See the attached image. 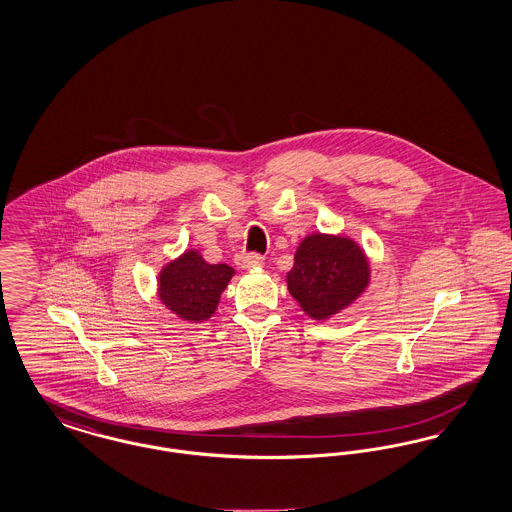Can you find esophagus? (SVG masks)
<instances>
[{
	"instance_id": "esophagus-1",
	"label": "esophagus",
	"mask_w": 512,
	"mask_h": 512,
	"mask_svg": "<svg viewBox=\"0 0 512 512\" xmlns=\"http://www.w3.org/2000/svg\"><path fill=\"white\" fill-rule=\"evenodd\" d=\"M259 255L257 253H240V255H236V265L240 268H249L251 265H255V263H259Z\"/></svg>"
}]
</instances>
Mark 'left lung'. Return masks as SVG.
<instances>
[{
  "mask_svg": "<svg viewBox=\"0 0 512 512\" xmlns=\"http://www.w3.org/2000/svg\"><path fill=\"white\" fill-rule=\"evenodd\" d=\"M368 276V263L359 245L341 236L313 234L297 247L286 280L301 309L322 320L365 292Z\"/></svg>",
  "mask_w": 512,
  "mask_h": 512,
  "instance_id": "left-lung-1",
  "label": "left lung"
}]
</instances>
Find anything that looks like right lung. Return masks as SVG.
Masks as SVG:
<instances>
[{"label":"right lung","instance_id":"1","mask_svg":"<svg viewBox=\"0 0 512 512\" xmlns=\"http://www.w3.org/2000/svg\"><path fill=\"white\" fill-rule=\"evenodd\" d=\"M234 276L228 265H209L197 251H186L163 268L159 276L161 301L184 320L199 322L211 317L220 293Z\"/></svg>","mask_w":512,"mask_h":512}]
</instances>
